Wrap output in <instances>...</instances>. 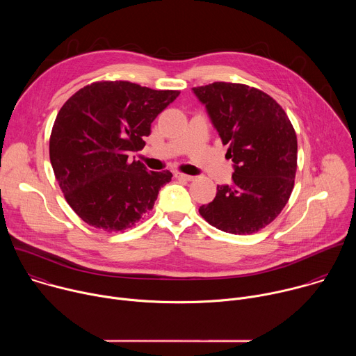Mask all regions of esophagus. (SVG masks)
I'll return each instance as SVG.
<instances>
[{
	"mask_svg": "<svg viewBox=\"0 0 356 356\" xmlns=\"http://www.w3.org/2000/svg\"><path fill=\"white\" fill-rule=\"evenodd\" d=\"M175 177H176V179H181V180H188V181L194 180V176L184 175V173H179V172H176V173H175Z\"/></svg>",
	"mask_w": 356,
	"mask_h": 356,
	"instance_id": "esophagus-1",
	"label": "esophagus"
}]
</instances>
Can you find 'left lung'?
Instances as JSON below:
<instances>
[{
	"mask_svg": "<svg viewBox=\"0 0 356 356\" xmlns=\"http://www.w3.org/2000/svg\"><path fill=\"white\" fill-rule=\"evenodd\" d=\"M193 92L234 162L232 183L218 186L216 198L198 211L224 232H258L280 214L294 187V128L276 101L258 88L216 81Z\"/></svg>",
	"mask_w": 356,
	"mask_h": 356,
	"instance_id": "obj_1",
	"label": "left lung"
}]
</instances>
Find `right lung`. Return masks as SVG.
<instances>
[{
  "label": "right lung",
  "instance_id": "right-lung-1",
  "mask_svg": "<svg viewBox=\"0 0 356 356\" xmlns=\"http://www.w3.org/2000/svg\"><path fill=\"white\" fill-rule=\"evenodd\" d=\"M179 94L98 81L66 101L52 128L49 155L66 201L84 222L122 231L154 209L173 175L147 172L128 155L143 149L152 122Z\"/></svg>",
  "mask_w": 356,
  "mask_h": 356
}]
</instances>
